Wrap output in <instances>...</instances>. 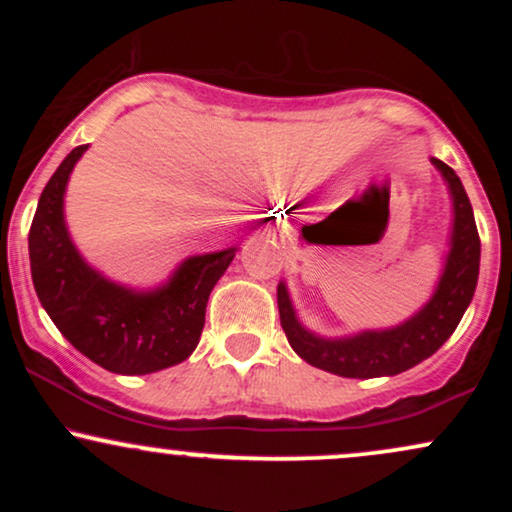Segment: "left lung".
I'll use <instances>...</instances> for the list:
<instances>
[{
  "label": "left lung",
  "instance_id": "8db88e82",
  "mask_svg": "<svg viewBox=\"0 0 512 512\" xmlns=\"http://www.w3.org/2000/svg\"><path fill=\"white\" fill-rule=\"evenodd\" d=\"M433 166L448 180L455 223H452L450 255L438 289L411 320L392 330L361 332L346 339H322L301 327L291 308L289 291L284 284H279L276 301H279L281 327L291 349L310 366L342 375V378L397 375L436 354L460 325L464 310L472 303L474 289H477L481 240L472 204L455 170L438 158H433Z\"/></svg>",
  "mask_w": 512,
  "mask_h": 512
}]
</instances>
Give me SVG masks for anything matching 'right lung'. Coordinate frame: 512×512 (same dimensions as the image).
Listing matches in <instances>:
<instances>
[{
	"mask_svg": "<svg viewBox=\"0 0 512 512\" xmlns=\"http://www.w3.org/2000/svg\"><path fill=\"white\" fill-rule=\"evenodd\" d=\"M84 151L86 144L76 146L64 158L35 209L28 233L35 293L67 342L110 373L146 375L175 366L197 349L209 293L236 250L190 257L156 291L108 281L81 260L64 226V187Z\"/></svg>",
	"mask_w": 512,
	"mask_h": 512,
	"instance_id": "right-lung-1",
	"label": "right lung"
}]
</instances>
